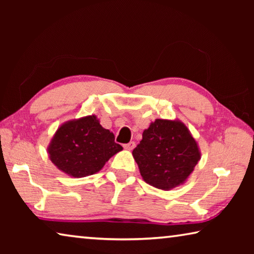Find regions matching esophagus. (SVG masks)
I'll return each mask as SVG.
<instances>
[{"label": "esophagus", "instance_id": "1", "mask_svg": "<svg viewBox=\"0 0 254 254\" xmlns=\"http://www.w3.org/2000/svg\"><path fill=\"white\" fill-rule=\"evenodd\" d=\"M134 147H135V142H134V141H131V142L124 144V149L128 150V151H131V150L134 149Z\"/></svg>", "mask_w": 254, "mask_h": 254}]
</instances>
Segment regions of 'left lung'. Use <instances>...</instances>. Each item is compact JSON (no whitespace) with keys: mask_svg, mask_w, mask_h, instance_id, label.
I'll return each instance as SVG.
<instances>
[{"mask_svg":"<svg viewBox=\"0 0 254 254\" xmlns=\"http://www.w3.org/2000/svg\"><path fill=\"white\" fill-rule=\"evenodd\" d=\"M132 154L144 182L162 190L183 185L200 160L198 143L179 120L150 123Z\"/></svg>","mask_w":254,"mask_h":254,"instance_id":"left-lung-1","label":"left lung"}]
</instances>
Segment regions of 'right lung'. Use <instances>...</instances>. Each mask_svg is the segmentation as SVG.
Listing matches in <instances>:
<instances>
[{"instance_id":"obj_1","label":"right lung","mask_w":254,"mask_h":254,"mask_svg":"<svg viewBox=\"0 0 254 254\" xmlns=\"http://www.w3.org/2000/svg\"><path fill=\"white\" fill-rule=\"evenodd\" d=\"M121 150L113 133L101 126L96 115L63 123L47 148L51 162L74 178L98 173Z\"/></svg>"}]
</instances>
